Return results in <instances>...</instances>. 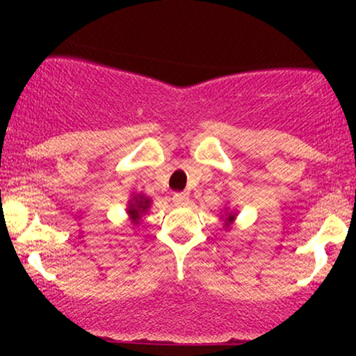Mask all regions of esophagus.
I'll use <instances>...</instances> for the list:
<instances>
[{"mask_svg":"<svg viewBox=\"0 0 356 356\" xmlns=\"http://www.w3.org/2000/svg\"><path fill=\"white\" fill-rule=\"evenodd\" d=\"M172 202H174V206H177V207L186 206V204L189 202V194H186V192H179V194H174L172 195Z\"/></svg>","mask_w":356,"mask_h":356,"instance_id":"esophagus-1","label":"esophagus"}]
</instances>
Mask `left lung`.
<instances>
[{"label": "left lung", "mask_w": 356, "mask_h": 356, "mask_svg": "<svg viewBox=\"0 0 356 356\" xmlns=\"http://www.w3.org/2000/svg\"><path fill=\"white\" fill-rule=\"evenodd\" d=\"M236 219V212H227L226 216H224V222H226V227H229L231 224H232V220Z\"/></svg>", "instance_id": "1"}]
</instances>
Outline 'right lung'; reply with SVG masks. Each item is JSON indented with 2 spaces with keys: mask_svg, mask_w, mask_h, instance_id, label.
I'll use <instances>...</instances> for the list:
<instances>
[{
  "mask_svg": "<svg viewBox=\"0 0 356 356\" xmlns=\"http://www.w3.org/2000/svg\"><path fill=\"white\" fill-rule=\"evenodd\" d=\"M150 202L152 201H150V199L144 194H136L132 199H130L129 207H127V214L130 216V219H132L134 224H137L142 216L149 211Z\"/></svg>",
  "mask_w": 356,
  "mask_h": 356,
  "instance_id": "1",
  "label": "right lung"
}]
</instances>
